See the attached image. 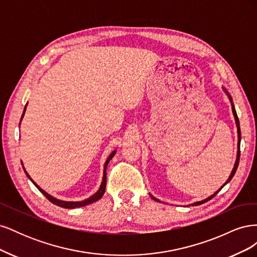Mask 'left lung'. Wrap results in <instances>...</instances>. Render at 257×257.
Instances as JSON below:
<instances>
[{"label":"left lung","instance_id":"1","mask_svg":"<svg viewBox=\"0 0 257 257\" xmlns=\"http://www.w3.org/2000/svg\"><path fill=\"white\" fill-rule=\"evenodd\" d=\"M223 90L225 91V93H226L227 94V96H228V98H229V100H230V103H231V109H232V113H234V116H235V121H236V125H237V132H238V151H237V159H236V162H235V165H234V168H232V170H231V173H230V176L228 177V179H227V181L225 182L221 188L217 190L214 194H212L211 196H209L208 198H206V199H204V200H200V201H196V203H194V204H191L192 206H198V205H201V204H204V203H206V201H208V200H210L211 198H213L217 193H219L221 190H222V188H224L225 185H226L230 180H231V178L234 177V175H235V173H236V170H237V168H238V165H239V158H240V142H241V132H240V124H239V120H238V115H237V112H236V110H235V106H234V104H232V99H231V96L229 95V93L226 91V89L225 88H223ZM150 196H151V198L153 199V200H155V201H159V203H162L161 200H159L158 198H155L154 196H152L151 194H150ZM190 206V205H189ZM188 206V207H189Z\"/></svg>","mask_w":257,"mask_h":257}]
</instances>
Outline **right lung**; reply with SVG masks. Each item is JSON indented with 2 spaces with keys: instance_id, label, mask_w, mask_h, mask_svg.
Returning a JSON list of instances; mask_svg holds the SVG:
<instances>
[{
  "instance_id": "right-lung-1",
  "label": "right lung",
  "mask_w": 257,
  "mask_h": 257,
  "mask_svg": "<svg viewBox=\"0 0 257 257\" xmlns=\"http://www.w3.org/2000/svg\"><path fill=\"white\" fill-rule=\"evenodd\" d=\"M27 105H28V104H27ZM27 105H26V107H25V110H23V113H22V115H21V120H22V118H23V115H25ZM114 154H115V151L111 152L109 157H108V159H107V160H106V162H105V165H104V173H103V180H102V184H100L98 191H97L96 193L93 194V195H92V196H90L89 198L84 199V200H81V201H65V200H60V199H57L56 197H53V196L49 195L48 193H46L43 189H41L40 186H38V185H37V184L32 180V179H31V177H30V176H29V174L27 173V170L25 169V167H23V169H25V172H26V174H27V176H28V178L30 179V180L34 183V185L36 186V188H37L38 190H40V191L44 194L45 197L47 198L49 201H51L52 204L57 205V206H59V207H62V208L74 209V208H79V207H83V206L90 205V204L94 203V201H96V200H98V199H100V198L103 197L104 193H105V189H106V168H107L108 163L110 162V160L113 158V155H114ZM21 164H22V163H21Z\"/></svg>"
}]
</instances>
